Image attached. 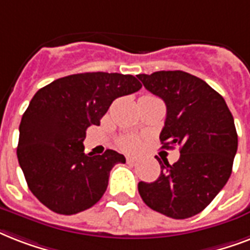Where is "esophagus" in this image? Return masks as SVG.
<instances>
[{
  "label": "esophagus",
  "instance_id": "obj_1",
  "mask_svg": "<svg viewBox=\"0 0 250 250\" xmlns=\"http://www.w3.org/2000/svg\"><path fill=\"white\" fill-rule=\"evenodd\" d=\"M125 160H127V162H128V164H133V162H136L137 158L133 156H127L125 157Z\"/></svg>",
  "mask_w": 250,
  "mask_h": 250
}]
</instances>
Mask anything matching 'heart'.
<instances>
[{
  "instance_id": "heart-1",
  "label": "heart",
  "mask_w": 250,
  "mask_h": 250,
  "mask_svg": "<svg viewBox=\"0 0 250 250\" xmlns=\"http://www.w3.org/2000/svg\"><path fill=\"white\" fill-rule=\"evenodd\" d=\"M119 146L125 150H136L140 146V140L136 136H123L119 140Z\"/></svg>"
}]
</instances>
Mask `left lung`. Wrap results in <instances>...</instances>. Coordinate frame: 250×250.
Returning a JSON list of instances; mask_svg holds the SVG:
<instances>
[{
  "label": "left lung",
  "mask_w": 250,
  "mask_h": 250,
  "mask_svg": "<svg viewBox=\"0 0 250 250\" xmlns=\"http://www.w3.org/2000/svg\"><path fill=\"white\" fill-rule=\"evenodd\" d=\"M139 79L166 104L162 148H180L174 165L157 157L160 178L139 183V193L150 209L166 217H193L213 201L231 176L237 150L232 114L217 90L188 72L157 71L140 74Z\"/></svg>",
  "instance_id": "obj_1"
}]
</instances>
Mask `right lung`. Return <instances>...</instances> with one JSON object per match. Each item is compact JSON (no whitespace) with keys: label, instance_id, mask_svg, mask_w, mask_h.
Here are the masks:
<instances>
[{"label":"right lung","instance_id":"add662e5","mask_svg":"<svg viewBox=\"0 0 250 250\" xmlns=\"http://www.w3.org/2000/svg\"><path fill=\"white\" fill-rule=\"evenodd\" d=\"M140 88L132 75L84 72L37 90L21 117L17 156L28 188L41 204L71 215L100 201L111 168L125 158L111 149L101 156L85 154V131L100 125L115 98Z\"/></svg>","mask_w":250,"mask_h":250}]
</instances>
